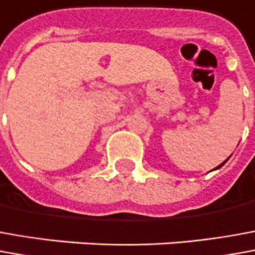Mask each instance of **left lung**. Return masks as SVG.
Here are the masks:
<instances>
[{
	"label": "left lung",
	"instance_id": "left-lung-1",
	"mask_svg": "<svg viewBox=\"0 0 255 255\" xmlns=\"http://www.w3.org/2000/svg\"><path fill=\"white\" fill-rule=\"evenodd\" d=\"M226 161H228V159H226ZM226 161H225V162H226ZM225 162H222V164L219 165V166H217V168H215V169H218V168H221V166H222V165H224V164H225Z\"/></svg>",
	"mask_w": 255,
	"mask_h": 255
}]
</instances>
